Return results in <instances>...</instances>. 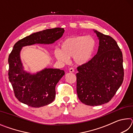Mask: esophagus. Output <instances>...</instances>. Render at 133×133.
<instances>
[{
	"label": "esophagus",
	"instance_id": "obj_1",
	"mask_svg": "<svg viewBox=\"0 0 133 133\" xmlns=\"http://www.w3.org/2000/svg\"><path fill=\"white\" fill-rule=\"evenodd\" d=\"M69 72H70V73H73V72L75 71V70H74L73 68H72V67H71V68L69 69Z\"/></svg>",
	"mask_w": 133,
	"mask_h": 133
}]
</instances>
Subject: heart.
<instances>
[{
    "instance_id": "obj_1",
    "label": "heart",
    "mask_w": 133,
    "mask_h": 133,
    "mask_svg": "<svg viewBox=\"0 0 133 133\" xmlns=\"http://www.w3.org/2000/svg\"><path fill=\"white\" fill-rule=\"evenodd\" d=\"M97 42L91 36H73L65 39L61 44V49L56 48L54 55L58 61L66 63L73 57L77 64L89 62L96 50Z\"/></svg>"
}]
</instances>
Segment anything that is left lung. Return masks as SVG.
<instances>
[{
    "label": "left lung",
    "mask_w": 133,
    "mask_h": 133,
    "mask_svg": "<svg viewBox=\"0 0 133 133\" xmlns=\"http://www.w3.org/2000/svg\"><path fill=\"white\" fill-rule=\"evenodd\" d=\"M99 40L98 51L77 67V93L84 104L99 105L111 100L123 83V55L115 40L93 30Z\"/></svg>",
    "instance_id": "8db88e82"
}]
</instances>
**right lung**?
I'll return each instance as SVG.
<instances>
[{
  "instance_id": "obj_1",
  "label": "right lung",
  "mask_w": 133,
  "mask_h": 133,
  "mask_svg": "<svg viewBox=\"0 0 133 133\" xmlns=\"http://www.w3.org/2000/svg\"><path fill=\"white\" fill-rule=\"evenodd\" d=\"M63 28H56L34 33L15 43L9 56V79L15 97L22 103L40 107L52 103L56 97L55 87L64 75L58 69L45 68L36 73L24 70L21 58L23 47L35 44H53L63 35Z\"/></svg>"
}]
</instances>
